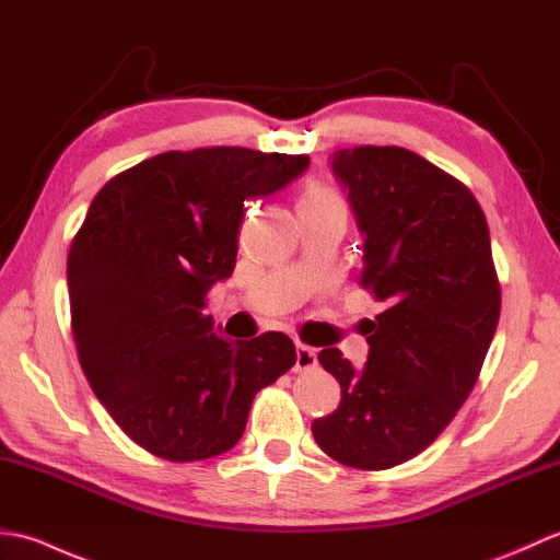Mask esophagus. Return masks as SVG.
Returning a JSON list of instances; mask_svg holds the SVG:
<instances>
[{
	"label": "esophagus",
	"mask_w": 560,
	"mask_h": 560,
	"mask_svg": "<svg viewBox=\"0 0 560 560\" xmlns=\"http://www.w3.org/2000/svg\"><path fill=\"white\" fill-rule=\"evenodd\" d=\"M317 365V351L305 347V343H295V371H311Z\"/></svg>",
	"instance_id": "esophagus-1"
}]
</instances>
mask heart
I'll return each instance as SVG.
<instances>
[{"label":"heart","instance_id":"1","mask_svg":"<svg viewBox=\"0 0 560 560\" xmlns=\"http://www.w3.org/2000/svg\"><path fill=\"white\" fill-rule=\"evenodd\" d=\"M331 192L329 189H325V187H319V185H311L305 189V195H303V199H317V197H329Z\"/></svg>","mask_w":560,"mask_h":560}]
</instances>
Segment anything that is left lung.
Returning <instances> with one entry per match:
<instances>
[{
  "label": "left lung",
  "instance_id": "8db88e82",
  "mask_svg": "<svg viewBox=\"0 0 560 560\" xmlns=\"http://www.w3.org/2000/svg\"><path fill=\"white\" fill-rule=\"evenodd\" d=\"M331 173L363 235L361 283L385 311L368 323L363 368L319 351L341 401L313 435L347 467L389 469L431 445L477 385L501 317L489 223L467 187L401 147L339 149Z\"/></svg>",
  "mask_w": 560,
  "mask_h": 560
}]
</instances>
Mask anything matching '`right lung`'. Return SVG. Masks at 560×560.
Here are the masks:
<instances>
[{"instance_id": "right-lung-1", "label": "right lung", "mask_w": 560, "mask_h": 560, "mask_svg": "<svg viewBox=\"0 0 560 560\" xmlns=\"http://www.w3.org/2000/svg\"><path fill=\"white\" fill-rule=\"evenodd\" d=\"M311 159L217 147L137 163L91 201L67 257L79 363L115 423L171 462L229 452L293 341L217 335L207 293L235 269L245 201L279 192Z\"/></svg>"}]
</instances>
